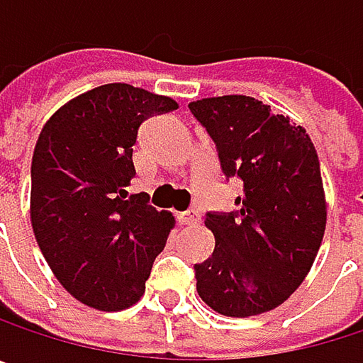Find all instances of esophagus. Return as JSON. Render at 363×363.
<instances>
[{
  "instance_id": "1",
  "label": "esophagus",
  "mask_w": 363,
  "mask_h": 363,
  "mask_svg": "<svg viewBox=\"0 0 363 363\" xmlns=\"http://www.w3.org/2000/svg\"><path fill=\"white\" fill-rule=\"evenodd\" d=\"M199 218H201V214H199V210H197V208H191V210H186V212H181V214H179V223H181V225H193V223H199Z\"/></svg>"
}]
</instances>
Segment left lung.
<instances>
[{
	"label": "left lung",
	"mask_w": 363,
	"mask_h": 363,
	"mask_svg": "<svg viewBox=\"0 0 363 363\" xmlns=\"http://www.w3.org/2000/svg\"><path fill=\"white\" fill-rule=\"evenodd\" d=\"M189 111L216 147L223 177L244 193L233 212H208L216 246L195 264L197 292L229 318L281 305L309 273L326 229L320 160L305 128L250 96H216Z\"/></svg>",
	"instance_id": "8db88e82"
}]
</instances>
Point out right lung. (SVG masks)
Here are the masks:
<instances>
[{"mask_svg": "<svg viewBox=\"0 0 363 363\" xmlns=\"http://www.w3.org/2000/svg\"><path fill=\"white\" fill-rule=\"evenodd\" d=\"M179 107L128 84L99 86L56 111L31 162V223L56 279L101 311L134 305L155 256L166 248L172 214L128 193L132 151L145 119Z\"/></svg>", "mask_w": 363, "mask_h": 363, "instance_id": "right-lung-1", "label": "right lung"}]
</instances>
